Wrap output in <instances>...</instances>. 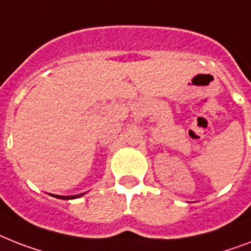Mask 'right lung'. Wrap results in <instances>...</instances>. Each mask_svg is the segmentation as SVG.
<instances>
[{
	"instance_id": "add662e5",
	"label": "right lung",
	"mask_w": 251,
	"mask_h": 251,
	"mask_svg": "<svg viewBox=\"0 0 251 251\" xmlns=\"http://www.w3.org/2000/svg\"><path fill=\"white\" fill-rule=\"evenodd\" d=\"M85 193H79V195H75V196H59V195H51V196L56 197V199H60V200H73V199H78V197L83 196Z\"/></svg>"
}]
</instances>
